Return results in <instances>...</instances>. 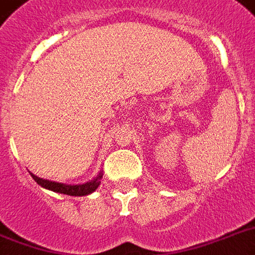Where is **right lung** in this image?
<instances>
[{
    "instance_id": "add662e5",
    "label": "right lung",
    "mask_w": 255,
    "mask_h": 255,
    "mask_svg": "<svg viewBox=\"0 0 255 255\" xmlns=\"http://www.w3.org/2000/svg\"><path fill=\"white\" fill-rule=\"evenodd\" d=\"M31 174V177L37 181L38 185H41L42 188L45 189L53 190V192H57V193L67 194V196H87V194H91L92 192H95L98 189V186L100 185V180L103 177V173L100 172L96 177H94L91 181H87L85 184H77V185H71V184H62V182H55L51 181V180H45V178H41L35 176V174Z\"/></svg>"
}]
</instances>
